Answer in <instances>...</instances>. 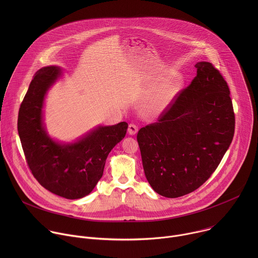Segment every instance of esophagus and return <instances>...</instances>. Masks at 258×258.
<instances>
[{
  "mask_svg": "<svg viewBox=\"0 0 258 258\" xmlns=\"http://www.w3.org/2000/svg\"><path fill=\"white\" fill-rule=\"evenodd\" d=\"M127 132H128L130 135H136L137 132H138V126H137L136 124H134V123H131V124L128 125Z\"/></svg>",
  "mask_w": 258,
  "mask_h": 258,
  "instance_id": "34e87169",
  "label": "esophagus"
}]
</instances>
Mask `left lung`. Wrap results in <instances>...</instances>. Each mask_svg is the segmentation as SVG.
<instances>
[{
	"label": "left lung",
	"mask_w": 258,
	"mask_h": 258,
	"mask_svg": "<svg viewBox=\"0 0 258 258\" xmlns=\"http://www.w3.org/2000/svg\"><path fill=\"white\" fill-rule=\"evenodd\" d=\"M179 91L154 123L137 136L143 167L153 190L167 198L192 193L211 176L230 147L235 113L230 89L210 62Z\"/></svg>",
	"instance_id": "obj_1"
}]
</instances>
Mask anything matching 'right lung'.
Returning <instances> with one entry per match:
<instances>
[{
    "mask_svg": "<svg viewBox=\"0 0 258 258\" xmlns=\"http://www.w3.org/2000/svg\"><path fill=\"white\" fill-rule=\"evenodd\" d=\"M55 66L36 71L18 113V134L26 163L48 191L66 199L89 195L103 175L105 162L113 147L126 134L127 123L100 126L75 144L61 145L45 132L42 108L47 90L57 80Z\"/></svg>",
    "mask_w": 258,
    "mask_h": 258,
    "instance_id": "1",
    "label": "right lung"
}]
</instances>
